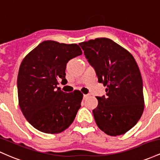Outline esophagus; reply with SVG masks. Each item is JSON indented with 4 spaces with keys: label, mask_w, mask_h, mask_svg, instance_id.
<instances>
[{
    "label": "esophagus",
    "mask_w": 160,
    "mask_h": 160,
    "mask_svg": "<svg viewBox=\"0 0 160 160\" xmlns=\"http://www.w3.org/2000/svg\"><path fill=\"white\" fill-rule=\"evenodd\" d=\"M90 96V95L89 94H85V95H84V96H83V98H84V100H85V99H87V98H88V97Z\"/></svg>",
    "instance_id": "34e87169"
}]
</instances>
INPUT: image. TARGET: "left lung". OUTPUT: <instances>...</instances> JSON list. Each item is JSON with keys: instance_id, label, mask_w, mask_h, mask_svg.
<instances>
[{"instance_id": "left-lung-1", "label": "left lung", "mask_w": 160, "mask_h": 160, "mask_svg": "<svg viewBox=\"0 0 160 160\" xmlns=\"http://www.w3.org/2000/svg\"><path fill=\"white\" fill-rule=\"evenodd\" d=\"M94 68L98 82L107 87L106 96L97 97L93 109L97 125L111 136L126 133L141 119L144 108L143 81L133 56L107 38L79 43Z\"/></svg>"}]
</instances>
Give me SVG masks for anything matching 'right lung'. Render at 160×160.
I'll list each match as a JSON object with an SVG mask.
<instances>
[{"label":"right lung","instance_id":"add662e5","mask_svg":"<svg viewBox=\"0 0 160 160\" xmlns=\"http://www.w3.org/2000/svg\"><path fill=\"white\" fill-rule=\"evenodd\" d=\"M82 54L76 44L44 41L25 57L17 78L19 104L34 128L48 134L63 132L81 107L82 93H65L57 88L66 79L68 61Z\"/></svg>","mask_w":160,"mask_h":160}]
</instances>
